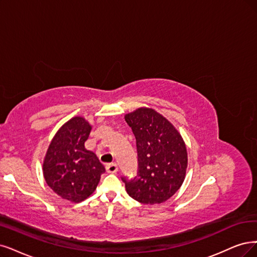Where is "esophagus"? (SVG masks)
<instances>
[{"instance_id": "obj_1", "label": "esophagus", "mask_w": 257, "mask_h": 257, "mask_svg": "<svg viewBox=\"0 0 257 257\" xmlns=\"http://www.w3.org/2000/svg\"><path fill=\"white\" fill-rule=\"evenodd\" d=\"M106 170H107V173H109V174H115L118 170V166H117L116 163H111V164H108L106 166Z\"/></svg>"}]
</instances>
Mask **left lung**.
I'll return each mask as SVG.
<instances>
[{"mask_svg":"<svg viewBox=\"0 0 257 257\" xmlns=\"http://www.w3.org/2000/svg\"><path fill=\"white\" fill-rule=\"evenodd\" d=\"M137 141V177H121L128 195L144 204L162 203L181 187L187 167L182 137L164 116L140 108L126 114Z\"/></svg>","mask_w":257,"mask_h":257,"instance_id":"left-lung-1","label":"left lung"}]
</instances>
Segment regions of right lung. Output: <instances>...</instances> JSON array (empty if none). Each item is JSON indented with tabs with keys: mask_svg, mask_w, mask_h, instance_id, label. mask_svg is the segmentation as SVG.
<instances>
[{
	"mask_svg": "<svg viewBox=\"0 0 257 257\" xmlns=\"http://www.w3.org/2000/svg\"><path fill=\"white\" fill-rule=\"evenodd\" d=\"M90 123L76 116L58 130L47 149L43 163L44 179L61 198L78 203L96 188L106 172L94 153L84 148Z\"/></svg>",
	"mask_w": 257,
	"mask_h": 257,
	"instance_id": "add662e5",
	"label": "right lung"
}]
</instances>
